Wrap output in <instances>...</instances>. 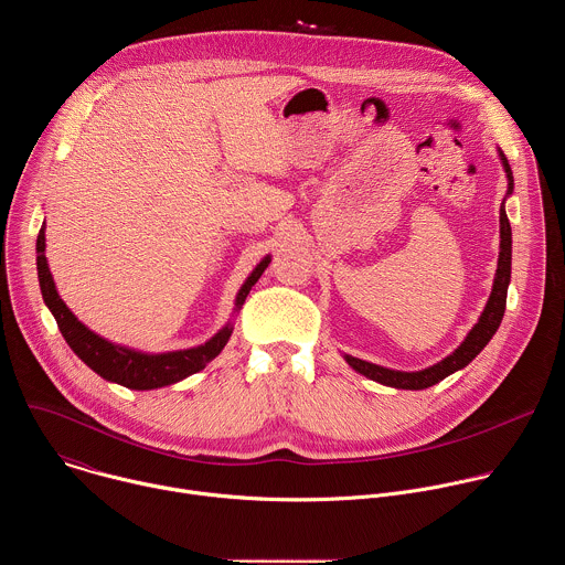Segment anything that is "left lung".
<instances>
[{"instance_id": "obj_1", "label": "left lung", "mask_w": 565, "mask_h": 565, "mask_svg": "<svg viewBox=\"0 0 565 565\" xmlns=\"http://www.w3.org/2000/svg\"><path fill=\"white\" fill-rule=\"evenodd\" d=\"M501 160L503 168L508 174V194H512L514 190V177L510 170V163L505 153L501 151ZM510 273H512V227L505 214V205H501V253H499V268H497V277H494V288L490 295V301L482 310L478 324L469 331V335L465 338V342L451 353L447 355L443 362L425 369V371H416V373H405V371H391L364 360H358L353 355H344L347 362L362 375L386 384V386H395V388H412V391H420L427 386L438 384L440 380H445L447 375H451L454 371L467 366L486 344L494 338L497 329L501 327V319L505 312V301H508V286H510Z\"/></svg>"}]
</instances>
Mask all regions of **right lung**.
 <instances>
[{"mask_svg":"<svg viewBox=\"0 0 565 565\" xmlns=\"http://www.w3.org/2000/svg\"><path fill=\"white\" fill-rule=\"evenodd\" d=\"M268 264H270V257H266L253 270V275L246 279L244 288H241L236 295V308L244 306L250 288L259 281V277L264 275ZM38 277H40L44 303L53 312V317L57 321V329L62 331V335H64L66 344L73 349V353L83 360L89 369H94L100 377L122 384L127 388H136V391L158 388L166 384H174V382L205 369V364L223 351V347L227 344V340L232 335V327H225L203 347L188 349V351H174V353H160V355L138 353V351L116 347V344L98 338L83 324V321H77V317L66 308V303L60 299V295L55 290V284H53V277H51V270L46 264V255H44V227L38 234Z\"/></svg>","mask_w":565,"mask_h":565,"instance_id":"add662e5","label":"right lung"}]
</instances>
